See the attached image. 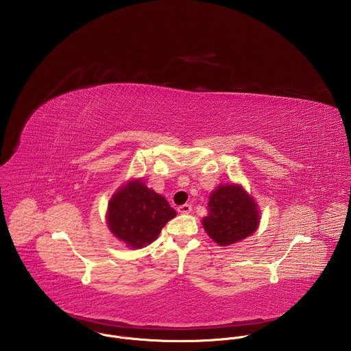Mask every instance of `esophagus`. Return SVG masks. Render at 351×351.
Instances as JSON below:
<instances>
[{
  "instance_id": "34e87169",
  "label": "esophagus",
  "mask_w": 351,
  "mask_h": 351,
  "mask_svg": "<svg viewBox=\"0 0 351 351\" xmlns=\"http://www.w3.org/2000/svg\"><path fill=\"white\" fill-rule=\"evenodd\" d=\"M177 210H178L180 213H182V215H188V213H191V210H192V205H189V204L180 205V206L177 208Z\"/></svg>"
}]
</instances>
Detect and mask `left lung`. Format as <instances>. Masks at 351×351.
Segmentation results:
<instances>
[{"mask_svg": "<svg viewBox=\"0 0 351 351\" xmlns=\"http://www.w3.org/2000/svg\"><path fill=\"white\" fill-rule=\"evenodd\" d=\"M261 223L258 202L241 184H220L210 192L201 224L219 246L235 245L252 235Z\"/></svg>", "mask_w": 351, "mask_h": 351, "instance_id": "8db88e82", "label": "left lung"}]
</instances>
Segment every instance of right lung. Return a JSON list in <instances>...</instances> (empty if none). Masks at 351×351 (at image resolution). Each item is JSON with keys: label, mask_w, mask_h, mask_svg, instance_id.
Here are the masks:
<instances>
[{"label": "right lung", "mask_w": 351, "mask_h": 351, "mask_svg": "<svg viewBox=\"0 0 351 351\" xmlns=\"http://www.w3.org/2000/svg\"><path fill=\"white\" fill-rule=\"evenodd\" d=\"M176 215L167 200L147 188L142 178H131L108 201L105 219L113 237L130 249H142L158 238Z\"/></svg>", "instance_id": "right-lung-1"}]
</instances>
